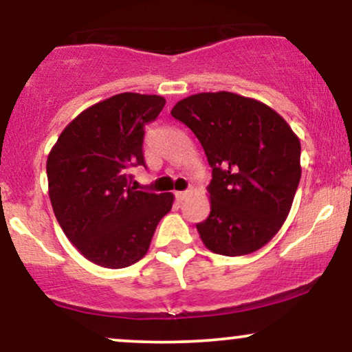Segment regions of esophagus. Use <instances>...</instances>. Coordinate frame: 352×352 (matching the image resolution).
Masks as SVG:
<instances>
[{"label": "esophagus", "instance_id": "esophagus-1", "mask_svg": "<svg viewBox=\"0 0 352 352\" xmlns=\"http://www.w3.org/2000/svg\"><path fill=\"white\" fill-rule=\"evenodd\" d=\"M192 193V190H184V192H175V199L179 201H184Z\"/></svg>", "mask_w": 352, "mask_h": 352}]
</instances>
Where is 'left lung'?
<instances>
[{"label": "left lung", "instance_id": "1", "mask_svg": "<svg viewBox=\"0 0 352 352\" xmlns=\"http://www.w3.org/2000/svg\"><path fill=\"white\" fill-rule=\"evenodd\" d=\"M170 114L195 134L212 167L210 215L197 223L213 253L260 250L285 223L301 179V144L266 104L233 92H201Z\"/></svg>", "mask_w": 352, "mask_h": 352}]
</instances>
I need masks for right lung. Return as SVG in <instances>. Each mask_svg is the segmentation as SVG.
<instances>
[{
	"mask_svg": "<svg viewBox=\"0 0 352 352\" xmlns=\"http://www.w3.org/2000/svg\"><path fill=\"white\" fill-rule=\"evenodd\" d=\"M165 106L162 96H112L76 117L47 157L50 199L60 228L78 252L104 268H125L147 253L170 212L172 193L132 185L144 165V127Z\"/></svg>",
	"mask_w": 352,
	"mask_h": 352,
	"instance_id": "1",
	"label": "right lung"
}]
</instances>
